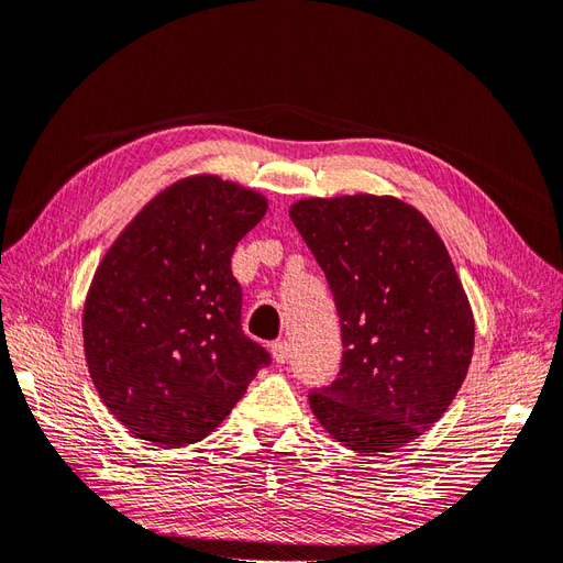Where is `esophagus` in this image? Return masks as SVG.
<instances>
[{"instance_id":"obj_1","label":"esophagus","mask_w":563,"mask_h":563,"mask_svg":"<svg viewBox=\"0 0 563 563\" xmlns=\"http://www.w3.org/2000/svg\"><path fill=\"white\" fill-rule=\"evenodd\" d=\"M269 349H273V357H275V363H277V365H284L286 360L290 357V344H288L286 340L275 342V344L269 346Z\"/></svg>"}]
</instances>
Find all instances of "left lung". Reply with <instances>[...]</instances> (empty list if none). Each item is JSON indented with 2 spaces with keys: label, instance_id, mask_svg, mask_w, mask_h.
<instances>
[{
  "label": "left lung",
  "instance_id": "left-lung-1",
  "mask_svg": "<svg viewBox=\"0 0 563 563\" xmlns=\"http://www.w3.org/2000/svg\"><path fill=\"white\" fill-rule=\"evenodd\" d=\"M288 214L342 323V369L309 407L351 451H397L451 407L474 355L455 265L432 223L393 196L305 198Z\"/></svg>",
  "mask_w": 563,
  "mask_h": 563
}]
</instances>
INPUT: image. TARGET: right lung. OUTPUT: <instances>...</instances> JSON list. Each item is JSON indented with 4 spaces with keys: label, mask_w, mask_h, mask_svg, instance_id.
<instances>
[{
    "label": "right lung",
    "mask_w": 563,
    "mask_h": 563,
    "mask_svg": "<svg viewBox=\"0 0 563 563\" xmlns=\"http://www.w3.org/2000/svg\"><path fill=\"white\" fill-rule=\"evenodd\" d=\"M258 191L194 175L156 194L99 263L82 311L89 376L126 430L164 448L206 439L269 353L242 332L235 244Z\"/></svg>",
    "instance_id": "right-lung-1"
}]
</instances>
